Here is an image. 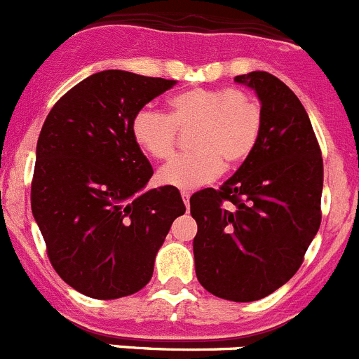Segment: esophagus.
<instances>
[{
    "label": "esophagus",
    "mask_w": 359,
    "mask_h": 359,
    "mask_svg": "<svg viewBox=\"0 0 359 359\" xmlns=\"http://www.w3.org/2000/svg\"><path fill=\"white\" fill-rule=\"evenodd\" d=\"M182 199H183V203H185L187 210H189V206H190V194L189 192H182Z\"/></svg>",
    "instance_id": "esophagus-1"
}]
</instances>
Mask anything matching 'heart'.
I'll return each instance as SVG.
<instances>
[{"mask_svg":"<svg viewBox=\"0 0 359 359\" xmlns=\"http://www.w3.org/2000/svg\"><path fill=\"white\" fill-rule=\"evenodd\" d=\"M192 153L176 156L156 174L160 185L196 190L227 167L250 158L262 132L261 105L236 90L194 88L169 98V112L142 107L132 116L135 146L153 160H165L176 148V130H187Z\"/></svg>","mask_w":359,"mask_h":359,"instance_id":"1","label":"heart"}]
</instances>
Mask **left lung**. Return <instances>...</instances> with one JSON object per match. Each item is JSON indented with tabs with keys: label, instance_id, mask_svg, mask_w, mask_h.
Segmentation results:
<instances>
[{
	"label": "left lung",
	"instance_id": "1",
	"mask_svg": "<svg viewBox=\"0 0 359 359\" xmlns=\"http://www.w3.org/2000/svg\"><path fill=\"white\" fill-rule=\"evenodd\" d=\"M234 81L261 102V139L220 189L190 197V213L201 285L247 303L275 292L302 266L320 225L323 156L305 107L282 81L268 72Z\"/></svg>",
	"mask_w": 359,
	"mask_h": 359
}]
</instances>
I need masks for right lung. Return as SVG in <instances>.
I'll return each mask as SVG.
<instances>
[{"label": "right lung", "mask_w": 359, "mask_h": 359, "mask_svg": "<svg viewBox=\"0 0 359 359\" xmlns=\"http://www.w3.org/2000/svg\"><path fill=\"white\" fill-rule=\"evenodd\" d=\"M176 81L104 70L50 109L36 142L32 211L57 275L81 294L141 291L174 218L177 189L144 190L153 169L130 134L132 116Z\"/></svg>", "instance_id": "add662e5"}]
</instances>
